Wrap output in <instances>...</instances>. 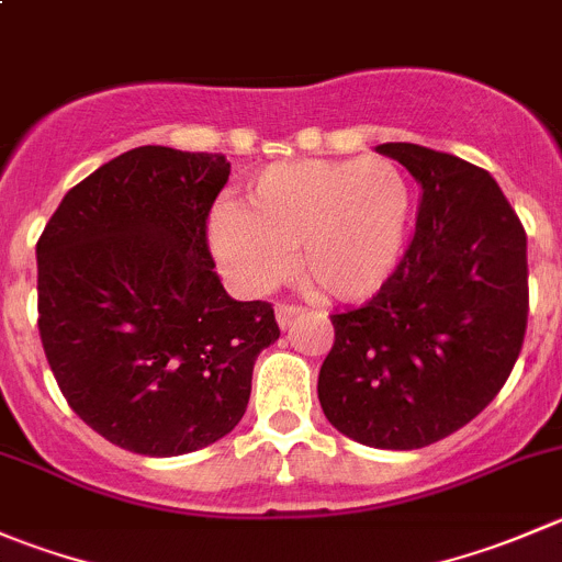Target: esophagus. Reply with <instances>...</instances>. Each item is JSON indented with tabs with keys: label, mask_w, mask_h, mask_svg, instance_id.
Segmentation results:
<instances>
[{
	"label": "esophagus",
	"mask_w": 562,
	"mask_h": 562,
	"mask_svg": "<svg viewBox=\"0 0 562 562\" xmlns=\"http://www.w3.org/2000/svg\"><path fill=\"white\" fill-rule=\"evenodd\" d=\"M274 313H277V324L285 329L293 318H299V315L304 313V307H299V304H277Z\"/></svg>",
	"instance_id": "34e87169"
}]
</instances>
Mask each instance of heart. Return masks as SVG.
<instances>
[{
  "label": "heart",
  "instance_id": "obj_1",
  "mask_svg": "<svg viewBox=\"0 0 562 562\" xmlns=\"http://www.w3.org/2000/svg\"><path fill=\"white\" fill-rule=\"evenodd\" d=\"M247 209L225 203L211 247L231 280L260 293L296 271L318 296L362 302L397 269L414 222V187L379 156L280 161L252 178Z\"/></svg>",
  "mask_w": 562,
  "mask_h": 562
}]
</instances>
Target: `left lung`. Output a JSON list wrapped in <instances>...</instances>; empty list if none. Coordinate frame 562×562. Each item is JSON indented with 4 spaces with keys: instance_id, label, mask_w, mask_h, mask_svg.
<instances>
[{
    "instance_id": "left-lung-1",
    "label": "left lung",
    "mask_w": 562,
    "mask_h": 562,
    "mask_svg": "<svg viewBox=\"0 0 562 562\" xmlns=\"http://www.w3.org/2000/svg\"><path fill=\"white\" fill-rule=\"evenodd\" d=\"M423 187L386 285L329 315L318 373L326 419L353 442L414 450L475 419L508 381L527 331V233L483 167L412 143L379 145Z\"/></svg>"
}]
</instances>
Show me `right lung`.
Segmentation results:
<instances>
[{
    "mask_svg": "<svg viewBox=\"0 0 562 562\" xmlns=\"http://www.w3.org/2000/svg\"><path fill=\"white\" fill-rule=\"evenodd\" d=\"M222 154L143 145L76 183L37 238V329L68 406L117 448L192 453L238 426L269 302H236L209 249Z\"/></svg>",
    "mask_w": 562,
    "mask_h": 562,
    "instance_id": "right-lung-1",
    "label": "right lung"
}]
</instances>
